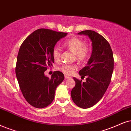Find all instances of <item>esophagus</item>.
<instances>
[{
  "label": "esophagus",
  "mask_w": 131,
  "mask_h": 131,
  "mask_svg": "<svg viewBox=\"0 0 131 131\" xmlns=\"http://www.w3.org/2000/svg\"><path fill=\"white\" fill-rule=\"evenodd\" d=\"M69 77L68 75H64V79H69Z\"/></svg>",
  "instance_id": "obj_1"
}]
</instances>
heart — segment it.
Masks as SVG:
<instances>
[{"instance_id":"b5f03b06","label":"heart","mask_w":131,"mask_h":131,"mask_svg":"<svg viewBox=\"0 0 131 131\" xmlns=\"http://www.w3.org/2000/svg\"><path fill=\"white\" fill-rule=\"evenodd\" d=\"M63 45L75 54V57L80 62H85L89 59L91 48L88 44L85 43L82 39L77 37H72L63 42ZM52 56L55 61H59L61 57V49L57 46L53 48ZM79 69L77 64L64 63L58 68L59 71L67 75H71Z\"/></svg>"}]
</instances>
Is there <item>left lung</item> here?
I'll return each mask as SVG.
<instances>
[{"label":"left lung","mask_w":131,"mask_h":131,"mask_svg":"<svg viewBox=\"0 0 131 131\" xmlns=\"http://www.w3.org/2000/svg\"><path fill=\"white\" fill-rule=\"evenodd\" d=\"M85 34L91 40L92 52L87 65L79 71L82 82L74 77L75 85L71 91V97L77 106L89 108L99 102L110 85L114 70L113 52L109 42L103 36L91 30L78 33Z\"/></svg>","instance_id":"8db88e82"}]
</instances>
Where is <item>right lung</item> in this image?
<instances>
[{
	"mask_svg": "<svg viewBox=\"0 0 131 131\" xmlns=\"http://www.w3.org/2000/svg\"><path fill=\"white\" fill-rule=\"evenodd\" d=\"M67 32L40 28L28 36L21 45L17 57L16 74L23 95L28 103L37 108L50 105L56 89L64 80L60 71H54L51 79L44 72L54 60L52 51L57 42Z\"/></svg>",
	"mask_w": 131,
	"mask_h": 131,
	"instance_id": "add662e5",
	"label": "right lung"
}]
</instances>
